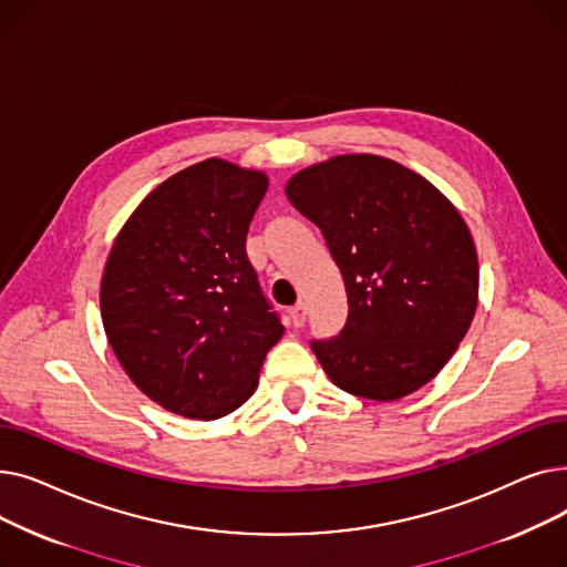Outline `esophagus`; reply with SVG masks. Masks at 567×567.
<instances>
[{
    "mask_svg": "<svg viewBox=\"0 0 567 567\" xmlns=\"http://www.w3.org/2000/svg\"><path fill=\"white\" fill-rule=\"evenodd\" d=\"M306 315H308L306 303H296V306L289 310V319H291V323L296 326V329H299V326L306 323Z\"/></svg>",
    "mask_w": 567,
    "mask_h": 567,
    "instance_id": "esophagus-1",
    "label": "esophagus"
}]
</instances>
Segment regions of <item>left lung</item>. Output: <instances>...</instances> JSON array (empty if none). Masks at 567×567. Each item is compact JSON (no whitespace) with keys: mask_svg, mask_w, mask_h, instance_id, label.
Returning <instances> with one entry per match:
<instances>
[{"mask_svg":"<svg viewBox=\"0 0 567 567\" xmlns=\"http://www.w3.org/2000/svg\"><path fill=\"white\" fill-rule=\"evenodd\" d=\"M285 193L323 231L347 287L344 331L312 342L323 372L377 402L423 389L478 308V255L457 206L423 174L374 154L303 167Z\"/></svg>","mask_w":567,"mask_h":567,"instance_id":"obj_1","label":"left lung"}]
</instances>
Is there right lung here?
I'll list each match as a JSON object with an SVG mask.
<instances>
[{
	"label": "right lung",
	"mask_w": 567,
	"mask_h": 567,
	"mask_svg": "<svg viewBox=\"0 0 567 567\" xmlns=\"http://www.w3.org/2000/svg\"><path fill=\"white\" fill-rule=\"evenodd\" d=\"M266 188V172L206 158L148 193L110 248L107 342L137 389L184 419L241 406L285 333L246 255Z\"/></svg>",
	"instance_id": "obj_1"
}]
</instances>
